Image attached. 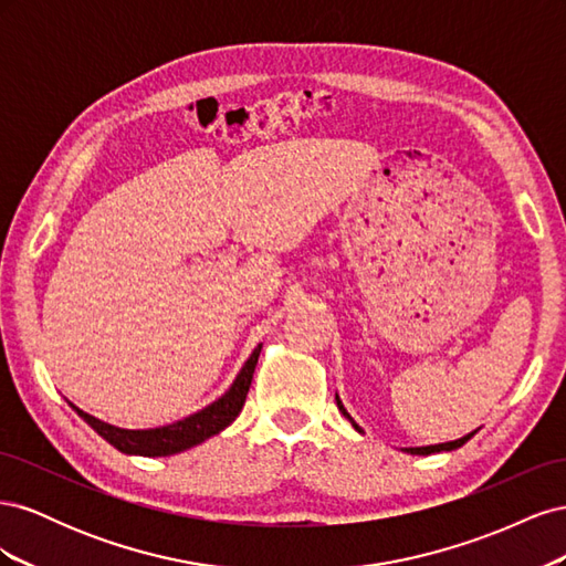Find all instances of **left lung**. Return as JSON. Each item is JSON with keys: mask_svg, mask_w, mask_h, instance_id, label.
Segmentation results:
<instances>
[{"mask_svg": "<svg viewBox=\"0 0 566 566\" xmlns=\"http://www.w3.org/2000/svg\"><path fill=\"white\" fill-rule=\"evenodd\" d=\"M337 399V397H335ZM337 408L342 410V416H345V418H349V422L356 427V430L358 432H361V427H358L354 420H352V416L347 413V410H345V406H342V401L337 399ZM474 437V432H470L468 437H462V439H455V441H447V443H437V447H418V449H406L408 453H413V455H430V453H439V451H453V449H460L462 447V443H465L468 439H472Z\"/></svg>", "mask_w": 566, "mask_h": 566, "instance_id": "left-lung-1", "label": "left lung"}]
</instances>
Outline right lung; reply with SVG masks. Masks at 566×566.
I'll list each match as a JSON object with an SVG mask.
<instances>
[{"mask_svg":"<svg viewBox=\"0 0 566 566\" xmlns=\"http://www.w3.org/2000/svg\"><path fill=\"white\" fill-rule=\"evenodd\" d=\"M260 352H262V345L250 354L243 370L238 373V378L233 380L231 389L224 394V397L217 399L208 408L198 410L193 416H188L175 424L156 427V430H119V427H113L104 420L84 413V410H80L73 403L71 406L77 410V416L82 420H87L101 437H104L108 443H113L117 451L129 453V455H146V458L172 455L191 447H198V443L219 434L224 427H229L238 418V413L243 410Z\"/></svg>","mask_w":566,"mask_h":566,"instance_id":"1","label":"right lung"}]
</instances>
